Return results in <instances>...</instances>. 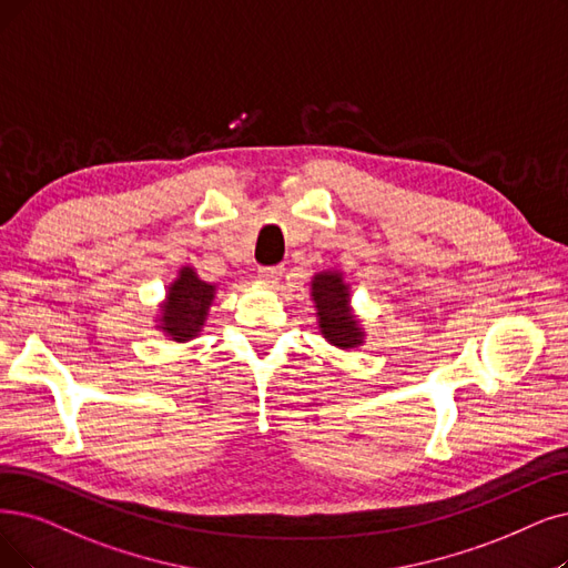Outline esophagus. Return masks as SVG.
<instances>
[{
  "label": "esophagus",
  "mask_w": 568,
  "mask_h": 568,
  "mask_svg": "<svg viewBox=\"0 0 568 568\" xmlns=\"http://www.w3.org/2000/svg\"><path fill=\"white\" fill-rule=\"evenodd\" d=\"M284 275L282 265H270V267H258V280L267 286H275Z\"/></svg>",
  "instance_id": "1"
}]
</instances>
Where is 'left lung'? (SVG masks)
Returning <instances> with one entry per match:
<instances>
[{
	"label": "left lung",
	"instance_id": "8db88e82",
	"mask_svg": "<svg viewBox=\"0 0 568 568\" xmlns=\"http://www.w3.org/2000/svg\"><path fill=\"white\" fill-rule=\"evenodd\" d=\"M316 307V324L326 343L337 349H354L366 343V331L352 310V291L339 270L316 272L310 282Z\"/></svg>",
	"mask_w": 568,
	"mask_h": 568
}]
</instances>
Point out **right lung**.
Segmentation results:
<instances>
[{
    "mask_svg": "<svg viewBox=\"0 0 568 568\" xmlns=\"http://www.w3.org/2000/svg\"><path fill=\"white\" fill-rule=\"evenodd\" d=\"M214 296L216 284L200 280L193 265H181L176 280L168 286L165 301L158 305L161 312L155 314V328L174 343H189L205 326Z\"/></svg>",
    "mask_w": 568,
    "mask_h": 568,
    "instance_id": "right-lung-1",
    "label": "right lung"
}]
</instances>
